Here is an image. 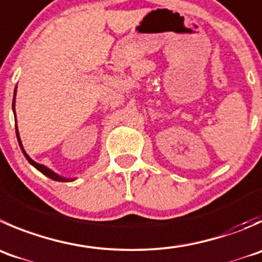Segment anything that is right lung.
Returning <instances> with one entry per match:
<instances>
[{
  "label": "right lung",
  "mask_w": 262,
  "mask_h": 262,
  "mask_svg": "<svg viewBox=\"0 0 262 262\" xmlns=\"http://www.w3.org/2000/svg\"><path fill=\"white\" fill-rule=\"evenodd\" d=\"M14 103H15V97H14V100H12V108H14ZM16 137H17V141H19V144H20V147H21V151H23V154H24V156L27 157V160H28V161H29L30 164H32L33 166L35 167V169H37V170H39V171L42 172V174H45L46 177H48V178H50V179H53V180H56V182H67L68 179H65V178H62V177H60V175L55 174V172H53L52 170H50V169H48V167H46L45 165L37 164V162H35V161H33V160L30 159L29 156H28V155H27V152L24 151V148H23V146H21V142H20V138H19V133H17V130H16Z\"/></svg>",
  "instance_id": "1"
}]
</instances>
